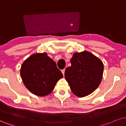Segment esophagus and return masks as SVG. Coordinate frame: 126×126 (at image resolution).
Instances as JSON below:
<instances>
[{
    "instance_id": "esophagus-1",
    "label": "esophagus",
    "mask_w": 126,
    "mask_h": 126,
    "mask_svg": "<svg viewBox=\"0 0 126 126\" xmlns=\"http://www.w3.org/2000/svg\"><path fill=\"white\" fill-rule=\"evenodd\" d=\"M64 72H65V69H63L62 70V73H63V75H64Z\"/></svg>"
}]
</instances>
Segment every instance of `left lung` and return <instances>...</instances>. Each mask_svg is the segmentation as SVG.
Returning a JSON list of instances; mask_svg holds the SVG:
<instances>
[{
  "label": "left lung",
  "instance_id": "1",
  "mask_svg": "<svg viewBox=\"0 0 126 126\" xmlns=\"http://www.w3.org/2000/svg\"><path fill=\"white\" fill-rule=\"evenodd\" d=\"M71 66L66 68L64 75L71 91L77 96H86L94 91L101 82L103 62L87 51L75 53Z\"/></svg>",
  "mask_w": 126,
  "mask_h": 126
}]
</instances>
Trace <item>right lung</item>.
<instances>
[{"label": "right lung", "mask_w": 126, "mask_h": 126, "mask_svg": "<svg viewBox=\"0 0 126 126\" xmlns=\"http://www.w3.org/2000/svg\"><path fill=\"white\" fill-rule=\"evenodd\" d=\"M21 76L25 86L34 94H49L63 74L46 53H36L22 64Z\"/></svg>", "instance_id": "add662e5"}]
</instances>
